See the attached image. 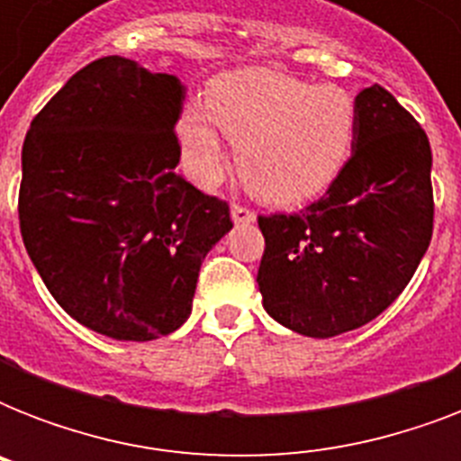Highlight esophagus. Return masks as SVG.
Wrapping results in <instances>:
<instances>
[{
    "instance_id": "34e87169",
    "label": "esophagus",
    "mask_w": 461,
    "mask_h": 461,
    "mask_svg": "<svg viewBox=\"0 0 461 461\" xmlns=\"http://www.w3.org/2000/svg\"><path fill=\"white\" fill-rule=\"evenodd\" d=\"M230 212H231V220H234V222H237V224H251V222H256V212L246 208V205H239V203H234Z\"/></svg>"
}]
</instances>
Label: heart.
Returning a JSON list of instances; mask_svg holds the SVG:
<instances>
[{
  "label": "heart",
  "instance_id": "b5f03b06",
  "mask_svg": "<svg viewBox=\"0 0 461 461\" xmlns=\"http://www.w3.org/2000/svg\"><path fill=\"white\" fill-rule=\"evenodd\" d=\"M205 113L191 104L179 122L188 174L212 186L227 167L217 128L237 143V167L253 194L275 205H294L322 194L349 165L361 112L339 86H318L270 68L220 76Z\"/></svg>",
  "mask_w": 461,
  "mask_h": 461
}]
</instances>
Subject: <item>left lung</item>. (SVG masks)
<instances>
[{"mask_svg": "<svg viewBox=\"0 0 461 461\" xmlns=\"http://www.w3.org/2000/svg\"><path fill=\"white\" fill-rule=\"evenodd\" d=\"M357 103V148L321 201L299 215L258 217L263 308L318 339L378 318L409 285L433 234L429 136L378 83Z\"/></svg>", "mask_w": 461, "mask_h": 461, "instance_id": "8db88e82", "label": "left lung"}]
</instances>
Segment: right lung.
Segmentation results:
<instances>
[{
	"label": "right lung",
	"mask_w": 461,
	"mask_h": 461,
	"mask_svg": "<svg viewBox=\"0 0 461 461\" xmlns=\"http://www.w3.org/2000/svg\"><path fill=\"white\" fill-rule=\"evenodd\" d=\"M186 88L126 57L67 81L25 133L21 237L45 287L100 335L148 342L191 315L230 208L176 174Z\"/></svg>",
	"instance_id": "add662e5"
}]
</instances>
